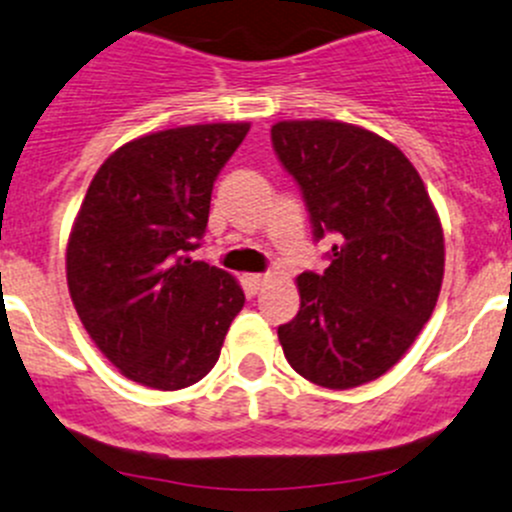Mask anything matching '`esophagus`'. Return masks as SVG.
<instances>
[{
  "instance_id": "34e87169",
  "label": "esophagus",
  "mask_w": 512,
  "mask_h": 512,
  "mask_svg": "<svg viewBox=\"0 0 512 512\" xmlns=\"http://www.w3.org/2000/svg\"><path fill=\"white\" fill-rule=\"evenodd\" d=\"M267 282H270V277L267 275H247L245 277V285L250 292H260Z\"/></svg>"
}]
</instances>
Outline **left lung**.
<instances>
[{"instance_id":"obj_1","label":"left lung","mask_w":512,"mask_h":512,"mask_svg":"<svg viewBox=\"0 0 512 512\" xmlns=\"http://www.w3.org/2000/svg\"><path fill=\"white\" fill-rule=\"evenodd\" d=\"M272 147L315 240L332 237L330 265L297 277L300 312L277 337L305 380L357 388L385 375L433 315L445 270L438 212L408 157L355 124L277 122Z\"/></svg>"}]
</instances>
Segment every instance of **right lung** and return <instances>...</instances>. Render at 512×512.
<instances>
[{
	"label": "right lung",
	"mask_w": 512,
	"mask_h": 512,
	"mask_svg": "<svg viewBox=\"0 0 512 512\" xmlns=\"http://www.w3.org/2000/svg\"><path fill=\"white\" fill-rule=\"evenodd\" d=\"M247 122L152 132L104 160L67 245V285L84 330L124 377L182 390L215 367L245 292L190 252L212 187Z\"/></svg>",
	"instance_id": "obj_1"
}]
</instances>
